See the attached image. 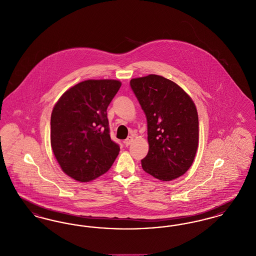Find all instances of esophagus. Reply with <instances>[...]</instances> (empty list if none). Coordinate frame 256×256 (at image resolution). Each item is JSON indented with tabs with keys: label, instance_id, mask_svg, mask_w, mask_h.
I'll list each match as a JSON object with an SVG mask.
<instances>
[{
	"label": "esophagus",
	"instance_id": "obj_1",
	"mask_svg": "<svg viewBox=\"0 0 256 256\" xmlns=\"http://www.w3.org/2000/svg\"><path fill=\"white\" fill-rule=\"evenodd\" d=\"M134 142V137H132V136H128L124 141V145L126 146H130L132 143Z\"/></svg>",
	"mask_w": 256,
	"mask_h": 256
}]
</instances>
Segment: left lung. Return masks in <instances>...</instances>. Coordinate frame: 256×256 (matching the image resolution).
Returning <instances> with one entry per match:
<instances>
[{
  "mask_svg": "<svg viewBox=\"0 0 256 256\" xmlns=\"http://www.w3.org/2000/svg\"><path fill=\"white\" fill-rule=\"evenodd\" d=\"M130 86L148 122L143 170L162 182L180 178L192 166L198 146V117L192 98L158 74L132 78Z\"/></svg>",
  "mask_w": 256,
  "mask_h": 256,
  "instance_id": "1",
  "label": "left lung"
}]
</instances>
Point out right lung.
I'll use <instances>...</instances> for the list:
<instances>
[{
  "instance_id": "right-lung-1",
  "label": "right lung",
  "mask_w": 256,
  "mask_h": 256,
  "mask_svg": "<svg viewBox=\"0 0 256 256\" xmlns=\"http://www.w3.org/2000/svg\"><path fill=\"white\" fill-rule=\"evenodd\" d=\"M121 86L116 80H87L65 91L52 108V150L61 170L76 182L100 176L119 154L106 110Z\"/></svg>"
}]
</instances>
